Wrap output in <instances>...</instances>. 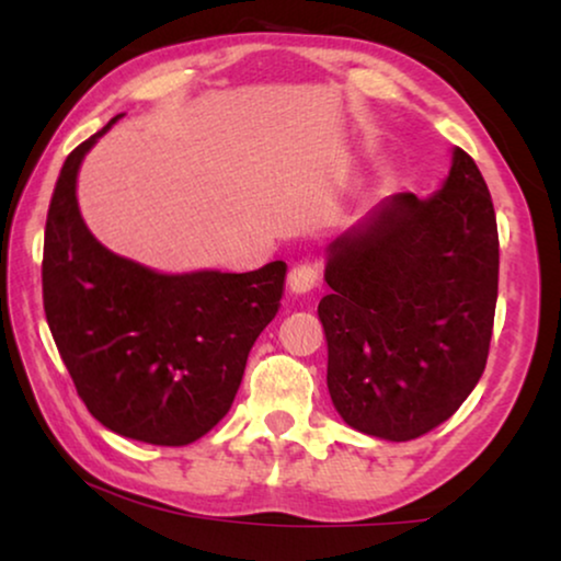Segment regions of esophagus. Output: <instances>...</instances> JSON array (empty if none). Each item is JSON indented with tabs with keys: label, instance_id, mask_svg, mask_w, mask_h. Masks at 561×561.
Masks as SVG:
<instances>
[{
	"label": "esophagus",
	"instance_id": "1",
	"mask_svg": "<svg viewBox=\"0 0 561 561\" xmlns=\"http://www.w3.org/2000/svg\"><path fill=\"white\" fill-rule=\"evenodd\" d=\"M319 286V265L313 260H298L288 271V288L290 294H309Z\"/></svg>",
	"mask_w": 561,
	"mask_h": 561
}]
</instances>
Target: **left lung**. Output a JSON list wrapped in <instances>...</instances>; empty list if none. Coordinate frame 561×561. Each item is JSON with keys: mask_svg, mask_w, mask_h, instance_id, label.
I'll use <instances>...</instances> for the list:
<instances>
[{"mask_svg": "<svg viewBox=\"0 0 561 561\" xmlns=\"http://www.w3.org/2000/svg\"><path fill=\"white\" fill-rule=\"evenodd\" d=\"M319 304L334 409L357 432L419 439L485 370L497 301V225L480 168L455 148L421 202L398 194L329 244Z\"/></svg>", "mask_w": 561, "mask_h": 561, "instance_id": "left-lung-1", "label": "left lung"}]
</instances>
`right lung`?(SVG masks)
I'll return each mask as SVG.
<instances>
[{
  "label": "right lung",
  "mask_w": 561,
  "mask_h": 561,
  "mask_svg": "<svg viewBox=\"0 0 561 561\" xmlns=\"http://www.w3.org/2000/svg\"><path fill=\"white\" fill-rule=\"evenodd\" d=\"M66 158L43 244L50 334L91 416L127 439L186 447L225 419L260 332L280 309L286 263L252 273L160 275L114 255L83 225Z\"/></svg>",
  "instance_id": "1"
}]
</instances>
